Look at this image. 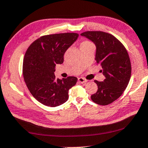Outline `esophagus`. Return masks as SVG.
I'll list each match as a JSON object with an SVG mask.
<instances>
[{"label":"esophagus","instance_id":"obj_1","mask_svg":"<svg viewBox=\"0 0 148 148\" xmlns=\"http://www.w3.org/2000/svg\"><path fill=\"white\" fill-rule=\"evenodd\" d=\"M78 82H79L80 83H81V84H84V83H86V82H87V80H86V79H84V78L80 77V78H78Z\"/></svg>","mask_w":148,"mask_h":148}]
</instances>
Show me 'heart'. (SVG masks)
Masks as SVG:
<instances>
[{
    "instance_id": "b5f03b06",
    "label": "heart",
    "mask_w": 148,
    "mask_h": 148,
    "mask_svg": "<svg viewBox=\"0 0 148 148\" xmlns=\"http://www.w3.org/2000/svg\"><path fill=\"white\" fill-rule=\"evenodd\" d=\"M86 43H89V42H87V41H84V42H82V44H86ZM81 44V45H82Z\"/></svg>"
}]
</instances>
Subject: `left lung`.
<instances>
[{"mask_svg": "<svg viewBox=\"0 0 148 148\" xmlns=\"http://www.w3.org/2000/svg\"><path fill=\"white\" fill-rule=\"evenodd\" d=\"M96 46L95 61L101 64L103 81L95 80L98 89L90 96L92 101L106 106L123 93L131 75V61L127 49L113 35L101 31H87L80 34Z\"/></svg>", "mask_w": 148, "mask_h": 148, "instance_id": "left-lung-1", "label": "left lung"}]
</instances>
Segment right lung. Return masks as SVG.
<instances>
[{"mask_svg":"<svg viewBox=\"0 0 148 148\" xmlns=\"http://www.w3.org/2000/svg\"><path fill=\"white\" fill-rule=\"evenodd\" d=\"M77 33H62L41 36L33 42L25 53L23 76L33 97L43 105L57 107L68 99V91L78 78H56L57 64L64 62L65 52L77 40Z\"/></svg>","mask_w":148,"mask_h":148,"instance_id":"obj_1","label":"right lung"}]
</instances>
